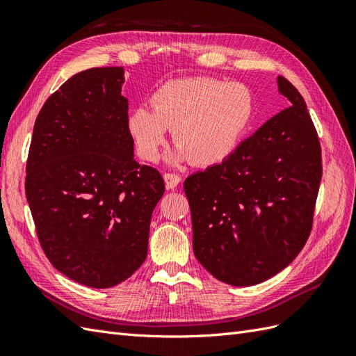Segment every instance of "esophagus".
<instances>
[{"label":"esophagus","mask_w":356,"mask_h":356,"mask_svg":"<svg viewBox=\"0 0 356 356\" xmlns=\"http://www.w3.org/2000/svg\"><path fill=\"white\" fill-rule=\"evenodd\" d=\"M163 179H165L166 188H170V190L178 187V184L181 182V177L178 174H170V172H166L163 175Z\"/></svg>","instance_id":"obj_1"}]
</instances>
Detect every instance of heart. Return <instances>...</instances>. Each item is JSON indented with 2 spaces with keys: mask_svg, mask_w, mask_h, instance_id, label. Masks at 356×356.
Here are the masks:
<instances>
[{
  "mask_svg": "<svg viewBox=\"0 0 356 356\" xmlns=\"http://www.w3.org/2000/svg\"><path fill=\"white\" fill-rule=\"evenodd\" d=\"M153 110L135 108L127 118L139 156L154 161L168 129L178 145L170 161L188 159L196 166L220 163L238 147L251 122L252 93L242 83L215 79L174 80L157 89Z\"/></svg>",
  "mask_w": 356,
  "mask_h": 356,
  "instance_id": "b5f03b06",
  "label": "heart"
}]
</instances>
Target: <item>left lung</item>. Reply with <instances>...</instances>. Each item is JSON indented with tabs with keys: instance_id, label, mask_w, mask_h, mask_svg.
<instances>
[{
	"instance_id": "left-lung-1",
	"label": "left lung",
	"mask_w": 356,
	"mask_h": 356,
	"mask_svg": "<svg viewBox=\"0 0 356 356\" xmlns=\"http://www.w3.org/2000/svg\"><path fill=\"white\" fill-rule=\"evenodd\" d=\"M289 106L242 141L220 165L190 175L193 251L218 281L250 286L294 260L309 238L322 157L300 92L277 77Z\"/></svg>"
}]
</instances>
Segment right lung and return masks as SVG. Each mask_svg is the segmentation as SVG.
<instances>
[{
	"label": "right lung",
	"instance_id": "obj_1",
	"mask_svg": "<svg viewBox=\"0 0 356 356\" xmlns=\"http://www.w3.org/2000/svg\"><path fill=\"white\" fill-rule=\"evenodd\" d=\"M124 70L72 75L42 105L32 132L25 191L40 245L62 275L110 288L148 251L160 172L134 159Z\"/></svg>",
	"mask_w": 356,
	"mask_h": 356
}]
</instances>
